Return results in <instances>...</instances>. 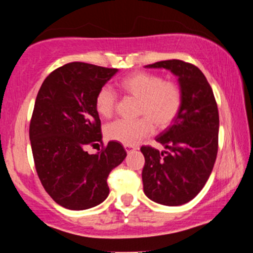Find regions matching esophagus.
Masks as SVG:
<instances>
[{
	"mask_svg": "<svg viewBox=\"0 0 253 253\" xmlns=\"http://www.w3.org/2000/svg\"><path fill=\"white\" fill-rule=\"evenodd\" d=\"M124 147H125V150H126V151H129V150L135 149L134 145H124Z\"/></svg>",
	"mask_w": 253,
	"mask_h": 253,
	"instance_id": "34e87169",
	"label": "esophagus"
}]
</instances>
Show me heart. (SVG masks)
<instances>
[{"label":"heart","mask_w":253,"mask_h":253,"mask_svg":"<svg viewBox=\"0 0 253 253\" xmlns=\"http://www.w3.org/2000/svg\"><path fill=\"white\" fill-rule=\"evenodd\" d=\"M119 86L127 96L139 101L136 120H117L107 125L104 133L110 140L134 145L153 130L171 126L181 113L183 91L175 81L164 80L151 72L138 71L121 78ZM118 107V96L108 86H103L95 97V108L102 118H110Z\"/></svg>","instance_id":"heart-1"}]
</instances>
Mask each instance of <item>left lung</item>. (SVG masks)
Wrapping results in <instances>:
<instances>
[{"label":"left lung","mask_w":253,"mask_h":253,"mask_svg":"<svg viewBox=\"0 0 253 253\" xmlns=\"http://www.w3.org/2000/svg\"><path fill=\"white\" fill-rule=\"evenodd\" d=\"M178 77L183 107L175 123L156 138L167 151L141 146L144 193L164 206L193 200L210 178L219 147V110L207 78L194 64L179 59L147 65Z\"/></svg>","instance_id":"left-lung-1"}]
</instances>
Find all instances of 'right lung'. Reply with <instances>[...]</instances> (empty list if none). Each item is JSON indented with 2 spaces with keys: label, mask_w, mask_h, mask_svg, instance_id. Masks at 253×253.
<instances>
[{
  "label": "right lung",
  "mask_w": 253,
  "mask_h": 253,
  "mask_svg": "<svg viewBox=\"0 0 253 253\" xmlns=\"http://www.w3.org/2000/svg\"><path fill=\"white\" fill-rule=\"evenodd\" d=\"M118 69L74 62L56 69L38 91L30 124L34 165L43 189L64 208L95 207L109 194V172L126 158L118 141L102 143L97 91ZM103 144L96 155L85 149Z\"/></svg>",
  "instance_id": "1"
}]
</instances>
